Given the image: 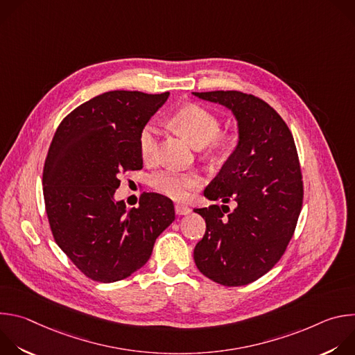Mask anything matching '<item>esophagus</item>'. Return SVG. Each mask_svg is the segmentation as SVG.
Instances as JSON below:
<instances>
[{"label":"esophagus","mask_w":355,"mask_h":355,"mask_svg":"<svg viewBox=\"0 0 355 355\" xmlns=\"http://www.w3.org/2000/svg\"><path fill=\"white\" fill-rule=\"evenodd\" d=\"M191 212V208L187 207V205H181V204H177L175 205V214L177 215H187Z\"/></svg>","instance_id":"34e87169"}]
</instances>
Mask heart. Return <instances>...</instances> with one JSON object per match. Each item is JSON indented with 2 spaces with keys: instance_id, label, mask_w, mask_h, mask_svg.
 <instances>
[{
  "instance_id": "obj_1",
  "label": "heart",
  "mask_w": 355,
  "mask_h": 355,
  "mask_svg": "<svg viewBox=\"0 0 355 355\" xmlns=\"http://www.w3.org/2000/svg\"><path fill=\"white\" fill-rule=\"evenodd\" d=\"M174 125L188 137L195 147H208L212 153H225L236 144L234 133H220L222 121L211 110L191 104L178 110L173 116ZM160 125L147 122L139 133V150L143 160L151 162L157 156ZM150 187L159 193L174 200H187L191 193L204 184L195 171H181L175 168L159 170L150 175Z\"/></svg>"
}]
</instances>
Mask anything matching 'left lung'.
Segmentation results:
<instances>
[{"label":"left lung","instance_id":"8db88e82","mask_svg":"<svg viewBox=\"0 0 355 355\" xmlns=\"http://www.w3.org/2000/svg\"><path fill=\"white\" fill-rule=\"evenodd\" d=\"M193 94L230 108L240 132L239 146L204 192L237 207L193 209L207 222L193 260L220 285H247L281 260L295 233L303 204L297 150L285 121L261 98L240 91Z\"/></svg>","mask_w":355,"mask_h":355}]
</instances>
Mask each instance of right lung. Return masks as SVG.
<instances>
[{"instance_id":"right-lung-1","label":"right lung","mask_w":355,"mask_h":355,"mask_svg":"<svg viewBox=\"0 0 355 355\" xmlns=\"http://www.w3.org/2000/svg\"><path fill=\"white\" fill-rule=\"evenodd\" d=\"M168 92L110 91L71 111L59 125L43 166L50 230L71 263L96 282L128 278L150 259L175 219L173 200L143 192L137 208L115 202L119 177L141 170L139 133Z\"/></svg>"}]
</instances>
